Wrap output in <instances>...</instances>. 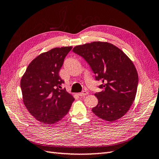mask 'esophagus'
Segmentation results:
<instances>
[{
    "instance_id": "obj_1",
    "label": "esophagus",
    "mask_w": 159,
    "mask_h": 159,
    "mask_svg": "<svg viewBox=\"0 0 159 159\" xmlns=\"http://www.w3.org/2000/svg\"><path fill=\"white\" fill-rule=\"evenodd\" d=\"M88 94H89V93L87 91H86V90H83V92L79 93L78 94L79 95L80 97H83V96H85V95H87Z\"/></svg>"
}]
</instances>
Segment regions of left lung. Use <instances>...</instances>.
Returning <instances> with one entry per match:
<instances>
[{
	"instance_id": "obj_1",
	"label": "left lung",
	"mask_w": 159,
	"mask_h": 159,
	"mask_svg": "<svg viewBox=\"0 0 159 159\" xmlns=\"http://www.w3.org/2000/svg\"><path fill=\"white\" fill-rule=\"evenodd\" d=\"M73 52L84 58L102 83L101 92L95 93L98 105L92 111L100 119L112 122L128 112L137 94L139 76L130 58L120 48L107 42H93L76 46Z\"/></svg>"
}]
</instances>
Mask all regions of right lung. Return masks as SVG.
<instances>
[{
    "instance_id": "right-lung-1",
    "label": "right lung",
    "mask_w": 159,
    "mask_h": 159,
    "mask_svg": "<svg viewBox=\"0 0 159 159\" xmlns=\"http://www.w3.org/2000/svg\"><path fill=\"white\" fill-rule=\"evenodd\" d=\"M72 47L54 48L32 61L22 76V101L36 119L47 125L56 123L69 112L74 97L65 89L59 76L64 59Z\"/></svg>"
}]
</instances>
